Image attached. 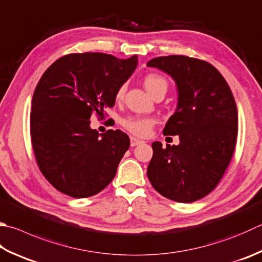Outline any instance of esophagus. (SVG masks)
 I'll list each match as a JSON object with an SVG mask.
<instances>
[{
    "instance_id": "1",
    "label": "esophagus",
    "mask_w": 262,
    "mask_h": 262,
    "mask_svg": "<svg viewBox=\"0 0 262 262\" xmlns=\"http://www.w3.org/2000/svg\"><path fill=\"white\" fill-rule=\"evenodd\" d=\"M141 142H144V141L140 140V139H137V138H135V137H131L130 138V145H131V147H135V146L140 145Z\"/></svg>"
}]
</instances>
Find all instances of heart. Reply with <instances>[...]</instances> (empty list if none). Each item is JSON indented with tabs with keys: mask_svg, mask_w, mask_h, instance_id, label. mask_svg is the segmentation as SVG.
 <instances>
[{
	"mask_svg": "<svg viewBox=\"0 0 262 262\" xmlns=\"http://www.w3.org/2000/svg\"><path fill=\"white\" fill-rule=\"evenodd\" d=\"M144 85L149 95L154 97L161 91L167 90V81L159 74H148L144 78ZM124 95V86H121L116 92V99H121ZM122 126L130 133L138 137H146L150 133L155 121L148 117H127L122 120Z\"/></svg>",
	"mask_w": 262,
	"mask_h": 262,
	"instance_id": "obj_1",
	"label": "heart"
}]
</instances>
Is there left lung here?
<instances>
[{"mask_svg": "<svg viewBox=\"0 0 262 262\" xmlns=\"http://www.w3.org/2000/svg\"><path fill=\"white\" fill-rule=\"evenodd\" d=\"M173 78L178 91L174 114L163 133L179 136V145L152 142L147 177L162 196L191 203L213 190L234 154L237 107L228 83L211 63L186 56L147 62Z\"/></svg>", "mask_w": 262, "mask_h": 262, "instance_id": "1", "label": "left lung"}]
</instances>
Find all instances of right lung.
<instances>
[{
	"instance_id": "1",
	"label": "right lung",
	"mask_w": 262,
	"mask_h": 262,
	"mask_svg": "<svg viewBox=\"0 0 262 262\" xmlns=\"http://www.w3.org/2000/svg\"><path fill=\"white\" fill-rule=\"evenodd\" d=\"M137 65V56L72 53L54 61L38 81L31 112L33 150L42 174L62 194L90 197L114 179L130 139L120 130L99 135L90 118L115 105L117 90Z\"/></svg>"
}]
</instances>
